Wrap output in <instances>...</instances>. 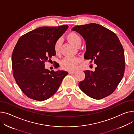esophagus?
<instances>
[{
	"label": "esophagus",
	"mask_w": 134,
	"mask_h": 134,
	"mask_svg": "<svg viewBox=\"0 0 134 134\" xmlns=\"http://www.w3.org/2000/svg\"><path fill=\"white\" fill-rule=\"evenodd\" d=\"M75 71H71V70H70V71H69V72H68V73H69V74H74V73H75Z\"/></svg>",
	"instance_id": "obj_1"
}]
</instances>
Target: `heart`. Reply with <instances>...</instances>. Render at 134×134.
Instances as JSON below:
<instances>
[{
    "mask_svg": "<svg viewBox=\"0 0 134 134\" xmlns=\"http://www.w3.org/2000/svg\"><path fill=\"white\" fill-rule=\"evenodd\" d=\"M68 40L74 46L77 47L81 44L82 39L80 35L74 32L69 33L67 35ZM62 43L61 39L59 38L56 40L54 44V50L56 53H59L60 51ZM80 61V59L75 57H66L62 59L60 62V65L62 68L66 70L75 69Z\"/></svg>",
    "mask_w": 134,
    "mask_h": 134,
    "instance_id": "b5f03b06",
    "label": "heart"
}]
</instances>
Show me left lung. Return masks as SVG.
I'll list each match as a JSON object with an SVG mask.
<instances>
[{"instance_id":"left-lung-1","label":"left lung","mask_w":134,"mask_h":134,"mask_svg":"<svg viewBox=\"0 0 134 134\" xmlns=\"http://www.w3.org/2000/svg\"><path fill=\"white\" fill-rule=\"evenodd\" d=\"M86 41L84 58L97 65L95 71L84 70L85 78L79 86L85 94L100 100L111 94L124 75V50L115 33L95 23L76 26L72 29Z\"/></svg>"}]
</instances>
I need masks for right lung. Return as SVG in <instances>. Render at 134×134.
<instances>
[{
  "instance_id": "1",
  "label": "right lung",
  "mask_w": 134,
  "mask_h": 134,
  "mask_svg": "<svg viewBox=\"0 0 134 134\" xmlns=\"http://www.w3.org/2000/svg\"><path fill=\"white\" fill-rule=\"evenodd\" d=\"M68 27L67 25L41 27L22 35L15 44L12 55L13 76L21 91L30 99L39 101L49 99L68 74L66 71L54 72L44 68V62L56 54L55 42Z\"/></svg>"
}]
</instances>
